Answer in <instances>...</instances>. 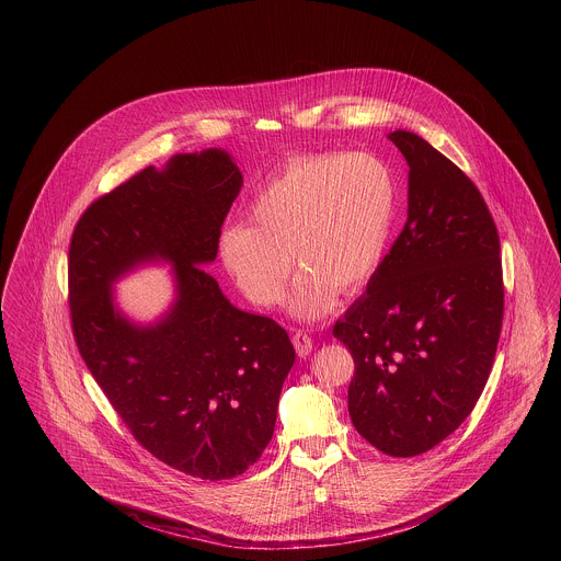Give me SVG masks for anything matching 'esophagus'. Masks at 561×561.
<instances>
[{
  "label": "esophagus",
  "mask_w": 561,
  "mask_h": 561,
  "mask_svg": "<svg viewBox=\"0 0 561 561\" xmlns=\"http://www.w3.org/2000/svg\"><path fill=\"white\" fill-rule=\"evenodd\" d=\"M291 341H294V347H296V352H298L300 358H307V356L313 352V341H311V336H309L307 332H300V330H298Z\"/></svg>",
  "instance_id": "34e87169"
}]
</instances>
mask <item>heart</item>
Here are the masks:
<instances>
[{"label": "heart", "mask_w": 561, "mask_h": 561, "mask_svg": "<svg viewBox=\"0 0 561 561\" xmlns=\"http://www.w3.org/2000/svg\"><path fill=\"white\" fill-rule=\"evenodd\" d=\"M398 211L393 172L371 153L285 161L254 194L252 222L222 229L220 259L241 291L276 307L287 291L291 259L300 265L289 309L320 320L336 289L354 291L378 270Z\"/></svg>", "instance_id": "1"}]
</instances>
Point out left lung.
<instances>
[{
  "label": "left lung",
  "instance_id": "1",
  "mask_svg": "<svg viewBox=\"0 0 561 561\" xmlns=\"http://www.w3.org/2000/svg\"><path fill=\"white\" fill-rule=\"evenodd\" d=\"M408 163V218L367 291L334 323L354 358L347 410L393 458L430 451L471 414L503 320L501 245L473 181L421 136H387Z\"/></svg>",
  "mask_w": 561,
  "mask_h": 561
}]
</instances>
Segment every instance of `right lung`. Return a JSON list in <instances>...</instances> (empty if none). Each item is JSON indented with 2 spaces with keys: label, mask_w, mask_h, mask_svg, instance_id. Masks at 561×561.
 I'll use <instances>...</instances> for the list:
<instances>
[{
  "label": "right lung",
  "mask_w": 561,
  "mask_h": 561,
  "mask_svg": "<svg viewBox=\"0 0 561 561\" xmlns=\"http://www.w3.org/2000/svg\"><path fill=\"white\" fill-rule=\"evenodd\" d=\"M241 185L231 153H179L94 201L69 250L81 358L136 440L198 480H231L261 458L296 363L287 332L233 307L203 270ZM161 262L171 265L173 302L136 322L113 285Z\"/></svg>",
  "instance_id": "1"
}]
</instances>
